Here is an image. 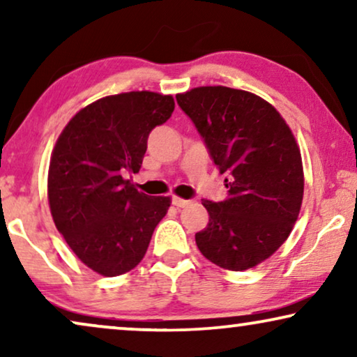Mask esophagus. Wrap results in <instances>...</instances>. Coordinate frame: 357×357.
Segmentation results:
<instances>
[{
  "label": "esophagus",
  "mask_w": 357,
  "mask_h": 357,
  "mask_svg": "<svg viewBox=\"0 0 357 357\" xmlns=\"http://www.w3.org/2000/svg\"><path fill=\"white\" fill-rule=\"evenodd\" d=\"M188 203H190L188 199H183V198H178V197H174V198H172V204H174V206H177V208L187 206Z\"/></svg>",
  "instance_id": "34e87169"
}]
</instances>
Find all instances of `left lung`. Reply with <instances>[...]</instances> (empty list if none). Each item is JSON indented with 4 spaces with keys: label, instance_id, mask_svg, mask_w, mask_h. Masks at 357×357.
<instances>
[{
    "label": "left lung",
    "instance_id": "8db88e82",
    "mask_svg": "<svg viewBox=\"0 0 357 357\" xmlns=\"http://www.w3.org/2000/svg\"><path fill=\"white\" fill-rule=\"evenodd\" d=\"M175 99L227 174V198L203 199L209 222L195 234L199 252L224 270L257 266L284 243L299 216L304 172L294 135L252 92L204 86Z\"/></svg>",
    "mask_w": 357,
    "mask_h": 357
}]
</instances>
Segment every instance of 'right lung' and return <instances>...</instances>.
Instances as JSON below:
<instances>
[{
    "label": "right lung",
    "instance_id": "1",
    "mask_svg": "<svg viewBox=\"0 0 357 357\" xmlns=\"http://www.w3.org/2000/svg\"><path fill=\"white\" fill-rule=\"evenodd\" d=\"M172 96L136 91L109 96L77 112L61 131L48 169V202L58 232L102 276L143 260L170 206L126 178L139 172L148 136L172 115Z\"/></svg>",
    "mask_w": 357,
    "mask_h": 357
}]
</instances>
